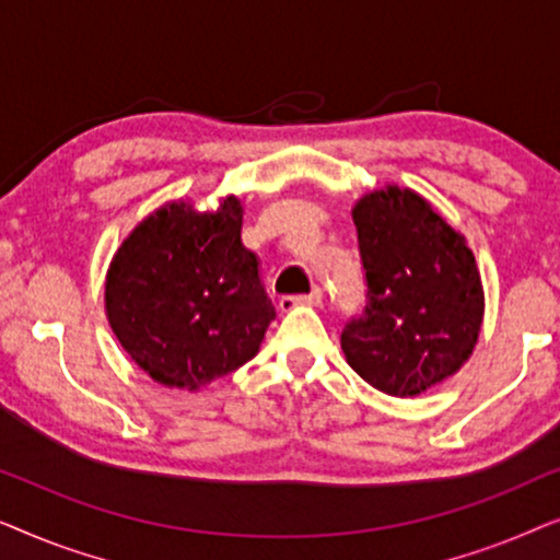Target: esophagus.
Returning <instances> with one entry per match:
<instances>
[{"label":"esophagus","instance_id":"1","mask_svg":"<svg viewBox=\"0 0 560 560\" xmlns=\"http://www.w3.org/2000/svg\"><path fill=\"white\" fill-rule=\"evenodd\" d=\"M324 301V293L320 290H311L308 295H282L280 298V311H293L298 305H311V308H316Z\"/></svg>","mask_w":560,"mask_h":560}]
</instances>
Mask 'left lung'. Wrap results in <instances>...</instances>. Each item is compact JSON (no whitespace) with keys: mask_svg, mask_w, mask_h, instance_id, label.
<instances>
[{"mask_svg":"<svg viewBox=\"0 0 560 560\" xmlns=\"http://www.w3.org/2000/svg\"><path fill=\"white\" fill-rule=\"evenodd\" d=\"M351 219L366 308L343 328V357L380 393L416 397L474 354L485 324L477 259L428 198L397 183L357 198Z\"/></svg>","mask_w":560,"mask_h":560,"instance_id":"1","label":"left lung"}]
</instances>
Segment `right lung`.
I'll use <instances>...</instances> for the list:
<instances>
[{"label":"right lung","instance_id":"1","mask_svg":"<svg viewBox=\"0 0 560 560\" xmlns=\"http://www.w3.org/2000/svg\"><path fill=\"white\" fill-rule=\"evenodd\" d=\"M242 198L198 211L175 198L114 252L104 311L129 359L158 385L198 389L257 357L275 308L242 244Z\"/></svg>","mask_w":560,"mask_h":560}]
</instances>
